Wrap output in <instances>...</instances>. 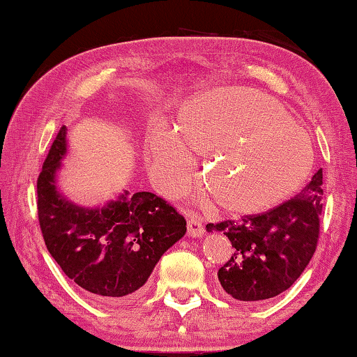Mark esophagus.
I'll return each mask as SVG.
<instances>
[{
    "label": "esophagus",
    "instance_id": "obj_1",
    "mask_svg": "<svg viewBox=\"0 0 357 357\" xmlns=\"http://www.w3.org/2000/svg\"><path fill=\"white\" fill-rule=\"evenodd\" d=\"M186 229H188V236H191V238H202L204 236V227H202L201 218L196 215H191L188 218Z\"/></svg>",
    "mask_w": 357,
    "mask_h": 357
}]
</instances>
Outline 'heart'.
Listing matches in <instances>:
<instances>
[{
    "label": "heart",
    "mask_w": 357,
    "mask_h": 357,
    "mask_svg": "<svg viewBox=\"0 0 357 357\" xmlns=\"http://www.w3.org/2000/svg\"><path fill=\"white\" fill-rule=\"evenodd\" d=\"M191 151L207 153L202 182L218 209L234 215L286 201L314 162L308 134L286 109L245 87L201 92L180 109L177 130H150L148 171L164 191L180 193L193 180Z\"/></svg>",
    "instance_id": "1"
}]
</instances>
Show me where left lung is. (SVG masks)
<instances>
[{
  "label": "left lung",
  "mask_w": 357,
  "mask_h": 357,
  "mask_svg": "<svg viewBox=\"0 0 357 357\" xmlns=\"http://www.w3.org/2000/svg\"><path fill=\"white\" fill-rule=\"evenodd\" d=\"M322 169L294 199L238 222L209 223L229 239L233 254L218 270L220 286L239 301H260L287 290L308 266L319 238Z\"/></svg>",
  "instance_id": "left-lung-1"
}]
</instances>
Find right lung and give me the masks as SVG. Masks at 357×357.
<instances>
[{"mask_svg":"<svg viewBox=\"0 0 357 357\" xmlns=\"http://www.w3.org/2000/svg\"><path fill=\"white\" fill-rule=\"evenodd\" d=\"M67 148L63 126L38 177V218L46 248L71 281L97 300H132L164 252L185 236V218L148 191L124 190L94 207L70 201L57 182Z\"/></svg>","mask_w":357,"mask_h":357,"instance_id":"add662e5","label":"right lung"}]
</instances>
